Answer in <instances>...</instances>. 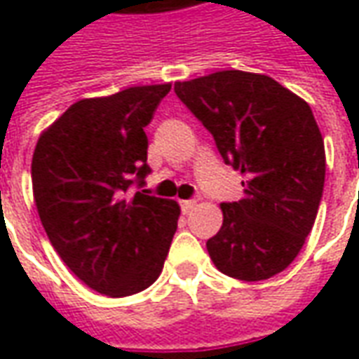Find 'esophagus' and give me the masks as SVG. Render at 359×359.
Here are the masks:
<instances>
[{
  "mask_svg": "<svg viewBox=\"0 0 359 359\" xmlns=\"http://www.w3.org/2000/svg\"><path fill=\"white\" fill-rule=\"evenodd\" d=\"M180 208H182L184 213H190V211L196 208V200H182V202H180Z\"/></svg>",
  "mask_w": 359,
  "mask_h": 359,
  "instance_id": "obj_1",
  "label": "esophagus"
}]
</instances>
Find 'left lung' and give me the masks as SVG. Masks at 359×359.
Segmentation results:
<instances>
[{
	"label": "left lung",
	"instance_id": "left-lung-1",
	"mask_svg": "<svg viewBox=\"0 0 359 359\" xmlns=\"http://www.w3.org/2000/svg\"><path fill=\"white\" fill-rule=\"evenodd\" d=\"M175 92L246 177L242 200L221 203L223 225L205 244L211 262L238 280L275 277L300 254L323 196L325 146L311 107L244 71L175 82Z\"/></svg>",
	"mask_w": 359,
	"mask_h": 359
}]
</instances>
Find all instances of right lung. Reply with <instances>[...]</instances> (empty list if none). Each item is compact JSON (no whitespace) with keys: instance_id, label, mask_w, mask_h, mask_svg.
I'll list each match as a JSON object with an SVG mask.
<instances>
[{"instance_id":"right-lung-1","label":"right lung","mask_w":359,"mask_h":359,"mask_svg":"<svg viewBox=\"0 0 359 359\" xmlns=\"http://www.w3.org/2000/svg\"><path fill=\"white\" fill-rule=\"evenodd\" d=\"M171 84L121 90L73 103L38 138L32 192L59 257L95 292L123 298L156 283L179 223L175 200L130 194L144 184V126Z\"/></svg>"}]
</instances>
